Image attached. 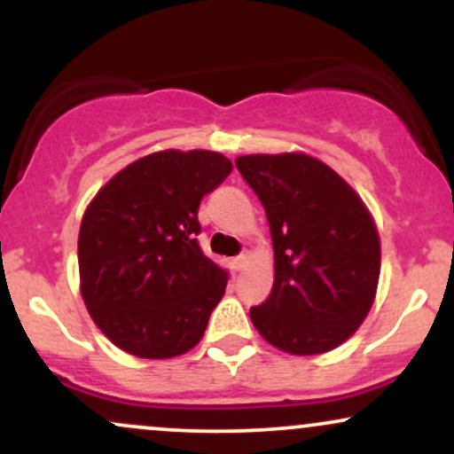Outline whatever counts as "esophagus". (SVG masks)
Listing matches in <instances>:
<instances>
[{
    "mask_svg": "<svg viewBox=\"0 0 454 454\" xmlns=\"http://www.w3.org/2000/svg\"><path fill=\"white\" fill-rule=\"evenodd\" d=\"M245 264H247V254H245V252H243V254H239V256L232 260V267L237 269V270L245 269Z\"/></svg>",
    "mask_w": 454,
    "mask_h": 454,
    "instance_id": "1",
    "label": "esophagus"
}]
</instances>
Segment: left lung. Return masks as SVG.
Wrapping results in <instances>:
<instances>
[{"label": "left lung", "instance_id": "obj_1", "mask_svg": "<svg viewBox=\"0 0 454 454\" xmlns=\"http://www.w3.org/2000/svg\"><path fill=\"white\" fill-rule=\"evenodd\" d=\"M237 168L262 202L275 249L269 299L249 309L270 346L322 354L361 326L376 296L380 239L346 181L305 153L243 155Z\"/></svg>", "mask_w": 454, "mask_h": 454}]
</instances>
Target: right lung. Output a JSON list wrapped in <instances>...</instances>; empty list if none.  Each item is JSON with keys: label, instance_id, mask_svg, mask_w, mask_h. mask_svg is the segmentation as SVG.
Instances as JSON below:
<instances>
[{"label": "right lung", "instance_id": "add662e5", "mask_svg": "<svg viewBox=\"0 0 454 454\" xmlns=\"http://www.w3.org/2000/svg\"><path fill=\"white\" fill-rule=\"evenodd\" d=\"M231 170L215 151H160L126 166L87 207L81 293L117 348L170 358L202 340L228 273L198 245V207Z\"/></svg>", "mask_w": 454, "mask_h": 454}]
</instances>
